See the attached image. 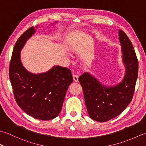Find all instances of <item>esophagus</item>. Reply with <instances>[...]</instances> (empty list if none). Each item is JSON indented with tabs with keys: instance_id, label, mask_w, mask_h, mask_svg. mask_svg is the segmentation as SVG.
Wrapping results in <instances>:
<instances>
[{
	"instance_id": "obj_1",
	"label": "esophagus",
	"mask_w": 146,
	"mask_h": 146,
	"mask_svg": "<svg viewBox=\"0 0 146 146\" xmlns=\"http://www.w3.org/2000/svg\"><path fill=\"white\" fill-rule=\"evenodd\" d=\"M78 77H79V76L78 75H73V78L74 82H78Z\"/></svg>"
}]
</instances>
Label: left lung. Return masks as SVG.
<instances>
[{"mask_svg":"<svg viewBox=\"0 0 146 146\" xmlns=\"http://www.w3.org/2000/svg\"><path fill=\"white\" fill-rule=\"evenodd\" d=\"M125 74L119 84L106 86L85 72L79 77L89 116L97 122H106L120 114L131 103L138 76V60L131 40L119 30Z\"/></svg>","mask_w":146,"mask_h":146,"instance_id":"left-lung-1","label":"left lung"}]
</instances>
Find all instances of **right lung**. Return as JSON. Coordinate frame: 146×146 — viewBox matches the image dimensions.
Here are the masks:
<instances>
[{"label": "right lung", "mask_w": 146, "mask_h": 146, "mask_svg": "<svg viewBox=\"0 0 146 146\" xmlns=\"http://www.w3.org/2000/svg\"><path fill=\"white\" fill-rule=\"evenodd\" d=\"M35 32V27H30L17 39L9 66V78L15 101L21 109L35 119L48 120L61 111L73 76L70 69L60 66L40 74L26 70L21 61V50Z\"/></svg>", "instance_id": "add662e5"}]
</instances>
